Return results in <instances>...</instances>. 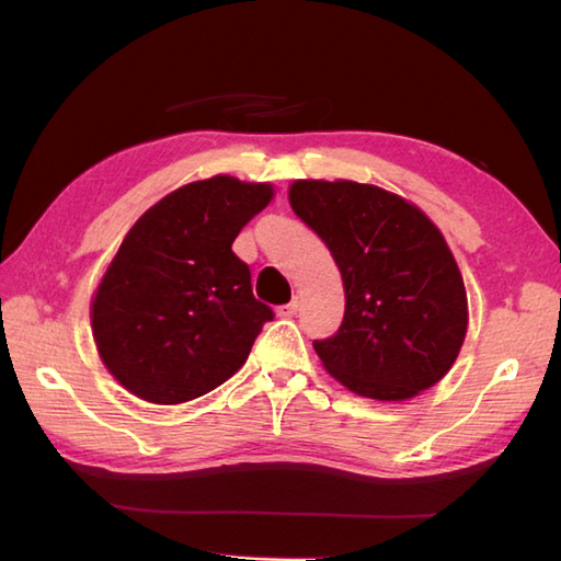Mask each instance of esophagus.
I'll return each instance as SVG.
<instances>
[{
	"label": "esophagus",
	"mask_w": 561,
	"mask_h": 561,
	"mask_svg": "<svg viewBox=\"0 0 561 561\" xmlns=\"http://www.w3.org/2000/svg\"><path fill=\"white\" fill-rule=\"evenodd\" d=\"M296 311H299V301L294 299V301H289L287 306H279V308H277V316H279V318H294Z\"/></svg>",
	"instance_id": "1"
}]
</instances>
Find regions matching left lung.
<instances>
[{"label": "left lung", "mask_w": 561, "mask_h": 561, "mask_svg": "<svg viewBox=\"0 0 561 561\" xmlns=\"http://www.w3.org/2000/svg\"><path fill=\"white\" fill-rule=\"evenodd\" d=\"M289 202L342 272V325L313 342L328 374L374 400H408L438 383L462 347L468 296L432 219L352 181H296Z\"/></svg>", "instance_id": "obj_1"}]
</instances>
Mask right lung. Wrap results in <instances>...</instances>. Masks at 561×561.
I'll return each instance as SVG.
<instances>
[{
  "label": "right lung",
  "mask_w": 561,
  "mask_h": 561,
  "mask_svg": "<svg viewBox=\"0 0 561 561\" xmlns=\"http://www.w3.org/2000/svg\"><path fill=\"white\" fill-rule=\"evenodd\" d=\"M267 183L214 175L165 195L129 229L91 304L103 364L133 396L178 404L221 386L274 318L231 245L270 205Z\"/></svg>",
  "instance_id": "add662e5"
}]
</instances>
